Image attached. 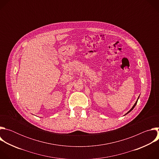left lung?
Masks as SVG:
<instances>
[{
	"instance_id": "obj_1",
	"label": "left lung",
	"mask_w": 159,
	"mask_h": 159,
	"mask_svg": "<svg viewBox=\"0 0 159 159\" xmlns=\"http://www.w3.org/2000/svg\"><path fill=\"white\" fill-rule=\"evenodd\" d=\"M139 98H138V99H139ZM138 99H137V102H135V104H134V106H133V107H132V108H131V109H130V110H129V111H128V112H127V113H126V115H127V114H128V113H129V112H130V111H132V110H133V108H134V107H135V106H136V104H137V101H138Z\"/></svg>"
}]
</instances>
